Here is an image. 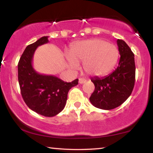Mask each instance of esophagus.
<instances>
[{"instance_id":"obj_1","label":"esophagus","mask_w":153,"mask_h":153,"mask_svg":"<svg viewBox=\"0 0 153 153\" xmlns=\"http://www.w3.org/2000/svg\"><path fill=\"white\" fill-rule=\"evenodd\" d=\"M86 82V79L84 78H79V84H84Z\"/></svg>"}]
</instances>
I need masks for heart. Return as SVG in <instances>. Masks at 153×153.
<instances>
[{"label":"heart","instance_id":"obj_1","mask_svg":"<svg viewBox=\"0 0 153 153\" xmlns=\"http://www.w3.org/2000/svg\"><path fill=\"white\" fill-rule=\"evenodd\" d=\"M119 58V51L115 45L102 39L84 40L72 47L71 55L66 56L69 68L77 69V62L84 63L86 73L92 76H104L115 67Z\"/></svg>","mask_w":153,"mask_h":153}]
</instances>
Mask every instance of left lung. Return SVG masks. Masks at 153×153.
<instances>
[{"instance_id":"1","label":"left lung","mask_w":153,"mask_h":153,"mask_svg":"<svg viewBox=\"0 0 153 153\" xmlns=\"http://www.w3.org/2000/svg\"><path fill=\"white\" fill-rule=\"evenodd\" d=\"M120 59L112 73L104 77L91 79L95 89L90 101L95 107L104 110L113 109L128 99L135 84L136 66L134 55L126 42L117 40Z\"/></svg>"}]
</instances>
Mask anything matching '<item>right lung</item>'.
Masks as SVG:
<instances>
[{
  "instance_id": "obj_1",
  "label": "right lung",
  "mask_w": 153,
  "mask_h": 153,
  "mask_svg": "<svg viewBox=\"0 0 153 153\" xmlns=\"http://www.w3.org/2000/svg\"><path fill=\"white\" fill-rule=\"evenodd\" d=\"M43 36L25 48L18 63V81L23 99L31 110L45 117H53L65 107L67 94L78 84V79L66 82L55 76L38 73L32 65L38 46L48 42Z\"/></svg>"
}]
</instances>
